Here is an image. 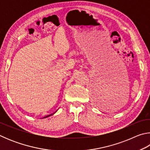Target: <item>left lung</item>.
<instances>
[{
	"label": "left lung",
	"instance_id": "obj_1",
	"mask_svg": "<svg viewBox=\"0 0 150 150\" xmlns=\"http://www.w3.org/2000/svg\"><path fill=\"white\" fill-rule=\"evenodd\" d=\"M102 98V99L101 100V98ZM95 102L96 103V104H98V105H102L101 104H103L104 102H106L105 101V99H104V98L103 97H101V96L100 95L98 96H96L95 97Z\"/></svg>",
	"mask_w": 150,
	"mask_h": 150
}]
</instances>
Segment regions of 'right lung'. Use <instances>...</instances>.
Returning <instances> with one entry per match:
<instances>
[{"label": "right lung", "mask_w": 150, "mask_h": 150, "mask_svg": "<svg viewBox=\"0 0 150 150\" xmlns=\"http://www.w3.org/2000/svg\"><path fill=\"white\" fill-rule=\"evenodd\" d=\"M57 110H56V111H55L54 113H53V114H52V115H47V116H44V118H47V117H49V116H52V115H54V114H55V112H57Z\"/></svg>", "instance_id": "1"}]
</instances>
